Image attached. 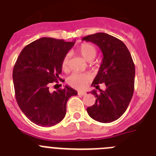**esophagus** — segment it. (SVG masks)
Segmentation results:
<instances>
[{"label":"esophagus","mask_w":156,"mask_h":156,"mask_svg":"<svg viewBox=\"0 0 156 156\" xmlns=\"http://www.w3.org/2000/svg\"><path fill=\"white\" fill-rule=\"evenodd\" d=\"M78 94L81 95V96H83V95L86 94V92H84V91H78Z\"/></svg>","instance_id":"34e87169"}]
</instances>
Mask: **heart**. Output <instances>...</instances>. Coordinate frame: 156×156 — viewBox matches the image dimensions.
Listing matches in <instances>:
<instances>
[{
	"instance_id": "heart-1",
	"label": "heart",
	"mask_w": 156,
	"mask_h": 156,
	"mask_svg": "<svg viewBox=\"0 0 156 156\" xmlns=\"http://www.w3.org/2000/svg\"><path fill=\"white\" fill-rule=\"evenodd\" d=\"M78 53L82 56L83 58L87 62L92 61L97 55L96 48L91 44L89 43H83L77 49ZM69 56L66 55L64 57L62 62V68L64 71H67L69 69ZM90 79V76L87 73H73L68 78V83L72 87L76 89H83L87 84Z\"/></svg>"
}]
</instances>
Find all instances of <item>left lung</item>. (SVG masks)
Returning <instances> with one entry per match:
<instances>
[{
    "instance_id": "left-lung-1",
    "label": "left lung",
    "mask_w": 156,
    "mask_h": 156,
    "mask_svg": "<svg viewBox=\"0 0 156 156\" xmlns=\"http://www.w3.org/2000/svg\"><path fill=\"white\" fill-rule=\"evenodd\" d=\"M83 41L98 45L103 54L102 62L91 84L99 92H90L96 101L87 108V113L98 122H113L124 113L133 96L135 66L131 55L122 41L105 33L88 35ZM99 83L106 84L105 90H100Z\"/></svg>"
}]
</instances>
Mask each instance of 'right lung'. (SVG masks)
I'll list each match as a JSON object with an SVG mask.
<instances>
[{
	"instance_id": "add662e5",
	"label": "right lung",
	"mask_w": 156,
	"mask_h": 156,
	"mask_svg": "<svg viewBox=\"0 0 156 156\" xmlns=\"http://www.w3.org/2000/svg\"><path fill=\"white\" fill-rule=\"evenodd\" d=\"M75 41L42 37L19 54L14 66L16 99L24 115L35 124L51 126L64 119L66 103L77 92L69 86L50 92L51 83L62 81V62Z\"/></svg>"
}]
</instances>
